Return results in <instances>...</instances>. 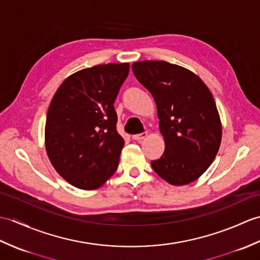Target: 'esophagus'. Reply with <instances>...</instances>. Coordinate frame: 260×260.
Instances as JSON below:
<instances>
[{
	"label": "esophagus",
	"instance_id": "esophagus-1",
	"mask_svg": "<svg viewBox=\"0 0 260 260\" xmlns=\"http://www.w3.org/2000/svg\"><path fill=\"white\" fill-rule=\"evenodd\" d=\"M146 136H147V133H146V132H144V133L133 135V136H132V139L135 140V141H141V140H143V139H145Z\"/></svg>",
	"mask_w": 260,
	"mask_h": 260
}]
</instances>
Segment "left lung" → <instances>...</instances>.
<instances>
[{
	"label": "left lung",
	"mask_w": 260,
	"mask_h": 260,
	"mask_svg": "<svg viewBox=\"0 0 260 260\" xmlns=\"http://www.w3.org/2000/svg\"><path fill=\"white\" fill-rule=\"evenodd\" d=\"M133 73L152 93L164 136L163 155L152 168L169 183L197 180L217 155L221 123L212 93L197 75L167 61L134 62Z\"/></svg>",
	"instance_id": "left-lung-1"
}]
</instances>
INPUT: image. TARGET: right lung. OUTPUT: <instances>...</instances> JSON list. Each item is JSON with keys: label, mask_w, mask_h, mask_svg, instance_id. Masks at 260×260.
<instances>
[{"label": "right lung", "mask_w": 260, "mask_h": 260, "mask_svg": "<svg viewBox=\"0 0 260 260\" xmlns=\"http://www.w3.org/2000/svg\"><path fill=\"white\" fill-rule=\"evenodd\" d=\"M128 63H107L69 76L54 93L46 121V148L57 172L84 190L102 186L119 163L124 146L115 99Z\"/></svg>", "instance_id": "1"}]
</instances>
